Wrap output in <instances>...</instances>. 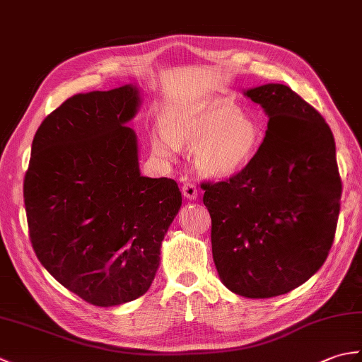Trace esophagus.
<instances>
[{
    "label": "esophagus",
    "instance_id": "1",
    "mask_svg": "<svg viewBox=\"0 0 362 362\" xmlns=\"http://www.w3.org/2000/svg\"><path fill=\"white\" fill-rule=\"evenodd\" d=\"M182 193L187 199H189V201H194V199L197 197V188H196L194 183L187 182V183H183Z\"/></svg>",
    "mask_w": 362,
    "mask_h": 362
}]
</instances>
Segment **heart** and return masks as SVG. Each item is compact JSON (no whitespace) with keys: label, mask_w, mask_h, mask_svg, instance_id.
<instances>
[{"label":"heart","mask_w":362,"mask_h":362,"mask_svg":"<svg viewBox=\"0 0 362 362\" xmlns=\"http://www.w3.org/2000/svg\"><path fill=\"white\" fill-rule=\"evenodd\" d=\"M261 144L257 119L228 103L179 107L163 118V132L151 136L158 157H173L177 146H193L191 157L199 173L210 179L233 175L249 163Z\"/></svg>","instance_id":"obj_1"}]
</instances>
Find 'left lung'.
I'll list each match as a JSON object with an SVG mask.
<instances>
[{
  "mask_svg": "<svg viewBox=\"0 0 362 362\" xmlns=\"http://www.w3.org/2000/svg\"><path fill=\"white\" fill-rule=\"evenodd\" d=\"M244 95L267 115L264 140L240 173L201 188L219 279L238 296L271 298L325 263L342 183L332 129L313 105L283 83Z\"/></svg>",
  "mask_w": 362,
  "mask_h": 362,
  "instance_id": "left-lung-1",
  "label": "left lung"
}]
</instances>
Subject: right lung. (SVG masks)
<instances>
[{
	"label": "right lung",
	"mask_w": 362,
	"mask_h": 362,
	"mask_svg": "<svg viewBox=\"0 0 362 362\" xmlns=\"http://www.w3.org/2000/svg\"><path fill=\"white\" fill-rule=\"evenodd\" d=\"M140 91L122 86L74 95L37 129L25 175L29 238L60 284L95 306L141 297L160 264L182 193L140 173L126 126Z\"/></svg>",
	"instance_id": "add662e5"
}]
</instances>
